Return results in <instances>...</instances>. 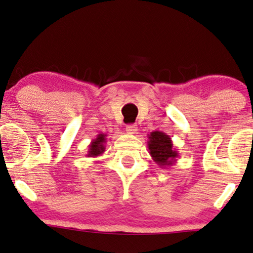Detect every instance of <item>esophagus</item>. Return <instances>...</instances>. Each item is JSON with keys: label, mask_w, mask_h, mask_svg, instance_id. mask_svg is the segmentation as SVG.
<instances>
[{"label": "esophagus", "mask_w": 253, "mask_h": 253, "mask_svg": "<svg viewBox=\"0 0 253 253\" xmlns=\"http://www.w3.org/2000/svg\"><path fill=\"white\" fill-rule=\"evenodd\" d=\"M126 131L128 134H136L137 126L136 125H128L126 127Z\"/></svg>", "instance_id": "obj_1"}]
</instances>
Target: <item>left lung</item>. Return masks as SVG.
<instances>
[{
	"label": "left lung",
	"instance_id": "1",
	"mask_svg": "<svg viewBox=\"0 0 253 253\" xmlns=\"http://www.w3.org/2000/svg\"><path fill=\"white\" fill-rule=\"evenodd\" d=\"M148 148L149 154L154 162L159 165V167L173 166L179 157V152L175 148H173L172 138L163 131L155 130L148 134Z\"/></svg>",
	"mask_w": 253,
	"mask_h": 253
}]
</instances>
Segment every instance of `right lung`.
<instances>
[{
  "instance_id": "1",
  "label": "right lung",
  "mask_w": 253,
  "mask_h": 253,
  "mask_svg": "<svg viewBox=\"0 0 253 253\" xmlns=\"http://www.w3.org/2000/svg\"><path fill=\"white\" fill-rule=\"evenodd\" d=\"M105 143H106V134L102 133L98 134L96 138H94L89 144V150H88V157H98L103 152L105 151Z\"/></svg>"
}]
</instances>
